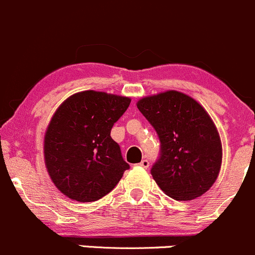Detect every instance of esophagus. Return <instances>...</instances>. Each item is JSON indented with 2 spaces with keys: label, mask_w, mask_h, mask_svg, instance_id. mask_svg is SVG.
Here are the masks:
<instances>
[{
  "label": "esophagus",
  "mask_w": 255,
  "mask_h": 255,
  "mask_svg": "<svg viewBox=\"0 0 255 255\" xmlns=\"http://www.w3.org/2000/svg\"><path fill=\"white\" fill-rule=\"evenodd\" d=\"M139 165L142 166V168H144V169H148L149 165H150V161L146 160V159H143V160L139 163Z\"/></svg>",
  "instance_id": "esophagus-1"
}]
</instances>
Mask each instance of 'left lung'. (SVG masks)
<instances>
[{
    "instance_id": "1",
    "label": "left lung",
    "mask_w": 255,
    "mask_h": 255,
    "mask_svg": "<svg viewBox=\"0 0 255 255\" xmlns=\"http://www.w3.org/2000/svg\"><path fill=\"white\" fill-rule=\"evenodd\" d=\"M137 107L160 140L158 160L150 169L159 187L184 201L205 194L220 173L222 145L204 107L177 91L144 97Z\"/></svg>"
}]
</instances>
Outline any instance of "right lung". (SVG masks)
I'll list each match as a JSON object with an SVG mask.
<instances>
[{
    "label": "right lung",
    "mask_w": 255,
    "mask_h": 255,
    "mask_svg": "<svg viewBox=\"0 0 255 255\" xmlns=\"http://www.w3.org/2000/svg\"><path fill=\"white\" fill-rule=\"evenodd\" d=\"M129 104L128 97L90 90L56 110L44 138L45 165L55 186L71 200L97 201L129 169L111 137Z\"/></svg>",
    "instance_id": "1"
}]
</instances>
